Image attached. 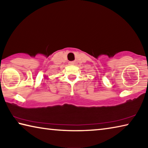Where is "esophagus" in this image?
<instances>
[{"mask_svg":"<svg viewBox=\"0 0 148 148\" xmlns=\"http://www.w3.org/2000/svg\"><path fill=\"white\" fill-rule=\"evenodd\" d=\"M69 64H74V62L73 61H71V62H69Z\"/></svg>","mask_w":148,"mask_h":148,"instance_id":"1","label":"esophagus"}]
</instances>
